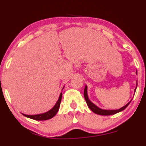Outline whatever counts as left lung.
I'll return each instance as SVG.
<instances>
[{"label": "left lung", "mask_w": 146, "mask_h": 146, "mask_svg": "<svg viewBox=\"0 0 146 146\" xmlns=\"http://www.w3.org/2000/svg\"><path fill=\"white\" fill-rule=\"evenodd\" d=\"M137 87L135 88V90H136ZM84 98H85L86 102L88 106V108L90 109L91 111H92L94 113H95L96 114H99V115H113V114H115L118 112L123 111L124 109H126L127 108V106L130 104L131 101H132L131 100V101L129 102L126 105H124V107L121 108L119 110H102V109L98 108L97 106H96L94 103H92L90 100L88 99V93H87V86H85V89H84Z\"/></svg>", "instance_id": "8db88e82"}]
</instances>
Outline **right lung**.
I'll return each instance as SVG.
<instances>
[{
  "label": "right lung",
  "mask_w": 146,
  "mask_h": 146,
  "mask_svg": "<svg viewBox=\"0 0 146 146\" xmlns=\"http://www.w3.org/2000/svg\"><path fill=\"white\" fill-rule=\"evenodd\" d=\"M62 92L60 94V96L58 98V100L56 102V105H54V108L50 110V111L45 112V113H41V114H36V115H26V114L22 113L24 116L29 117L31 119H33V120H49V119H51L52 117L55 116V115L57 113L58 111L60 105L61 103V99H62Z\"/></svg>",
  "instance_id": "obj_1"
}]
</instances>
